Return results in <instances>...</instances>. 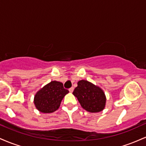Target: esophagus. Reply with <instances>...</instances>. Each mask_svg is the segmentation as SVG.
I'll list each match as a JSON object with an SVG mask.
<instances>
[{
	"mask_svg": "<svg viewBox=\"0 0 146 146\" xmlns=\"http://www.w3.org/2000/svg\"><path fill=\"white\" fill-rule=\"evenodd\" d=\"M73 90H74V88H73V87H71V88H70L69 89H68V90H69L70 93H73Z\"/></svg>",
	"mask_w": 146,
	"mask_h": 146,
	"instance_id": "obj_1",
	"label": "esophagus"
}]
</instances>
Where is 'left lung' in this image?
I'll use <instances>...</instances> for the list:
<instances>
[{
  "instance_id": "obj_1",
  "label": "left lung",
  "mask_w": 146,
  "mask_h": 146,
  "mask_svg": "<svg viewBox=\"0 0 146 146\" xmlns=\"http://www.w3.org/2000/svg\"><path fill=\"white\" fill-rule=\"evenodd\" d=\"M73 94L84 109L90 113H99L104 109L106 97L100 86L87 80H80Z\"/></svg>"
}]
</instances>
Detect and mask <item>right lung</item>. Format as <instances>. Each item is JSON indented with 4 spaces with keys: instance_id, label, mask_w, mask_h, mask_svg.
<instances>
[{
    "instance_id": "1",
    "label": "right lung",
    "mask_w": 146,
    "mask_h": 146,
    "mask_svg": "<svg viewBox=\"0 0 146 146\" xmlns=\"http://www.w3.org/2000/svg\"><path fill=\"white\" fill-rule=\"evenodd\" d=\"M68 93L62 83L51 81L37 91L33 99L34 105L40 113H53L59 108L62 100Z\"/></svg>"
}]
</instances>
